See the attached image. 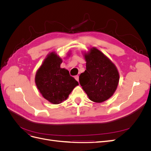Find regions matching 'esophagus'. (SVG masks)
I'll return each instance as SVG.
<instances>
[{"label": "esophagus", "instance_id": "34e87169", "mask_svg": "<svg viewBox=\"0 0 151 151\" xmlns=\"http://www.w3.org/2000/svg\"><path fill=\"white\" fill-rule=\"evenodd\" d=\"M75 79H76V80L77 81L79 82V76H75Z\"/></svg>", "mask_w": 151, "mask_h": 151}]
</instances>
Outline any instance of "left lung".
<instances>
[{"label":"left lung","instance_id":"obj_1","mask_svg":"<svg viewBox=\"0 0 151 151\" xmlns=\"http://www.w3.org/2000/svg\"><path fill=\"white\" fill-rule=\"evenodd\" d=\"M85 59L86 70L79 76L80 84L91 101L102 103L115 93L119 74L115 65L96 48L85 55Z\"/></svg>","mask_w":151,"mask_h":151}]
</instances>
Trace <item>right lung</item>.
<instances>
[{
    "label": "right lung",
    "instance_id": "1",
    "mask_svg": "<svg viewBox=\"0 0 151 151\" xmlns=\"http://www.w3.org/2000/svg\"><path fill=\"white\" fill-rule=\"evenodd\" d=\"M62 59L53 52L48 55L36 72L35 83L43 96L53 104L67 99L77 82L69 72L60 68Z\"/></svg>",
    "mask_w": 151,
    "mask_h": 151
}]
</instances>
